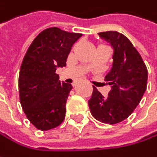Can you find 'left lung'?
Masks as SVG:
<instances>
[{"label": "left lung", "instance_id": "obj_1", "mask_svg": "<svg viewBox=\"0 0 157 157\" xmlns=\"http://www.w3.org/2000/svg\"><path fill=\"white\" fill-rule=\"evenodd\" d=\"M114 49L113 67L105 80L112 85L104 97L93 86L88 101L92 115L98 121L114 124L126 119L140 103L147 85V68L140 53L124 34L108 31L98 33Z\"/></svg>", "mask_w": 157, "mask_h": 157}]
</instances>
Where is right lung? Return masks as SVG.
Returning a JSON list of instances; mask_svg holds the SVG:
<instances>
[{"label": "right lung", "mask_w": 157, "mask_h": 157, "mask_svg": "<svg viewBox=\"0 0 157 157\" xmlns=\"http://www.w3.org/2000/svg\"><path fill=\"white\" fill-rule=\"evenodd\" d=\"M82 35L48 28L38 34L23 57L19 74L20 102L26 117L39 130L55 128L65 118L73 87L59 80L56 67L66 65L73 44Z\"/></svg>", "instance_id": "obj_1"}]
</instances>
